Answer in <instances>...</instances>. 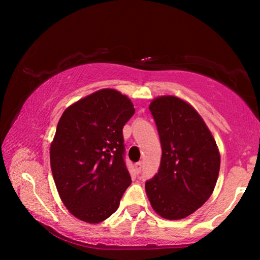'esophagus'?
<instances>
[{
    "label": "esophagus",
    "mask_w": 260,
    "mask_h": 260,
    "mask_svg": "<svg viewBox=\"0 0 260 260\" xmlns=\"http://www.w3.org/2000/svg\"><path fill=\"white\" fill-rule=\"evenodd\" d=\"M142 169H143V164H142V161L136 162V164H135V170H136V172L140 173L141 171H142Z\"/></svg>",
    "instance_id": "34e87169"
}]
</instances>
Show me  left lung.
I'll return each instance as SVG.
<instances>
[{
	"label": "left lung",
	"instance_id": "1",
	"mask_svg": "<svg viewBox=\"0 0 260 260\" xmlns=\"http://www.w3.org/2000/svg\"><path fill=\"white\" fill-rule=\"evenodd\" d=\"M161 144L160 166L146 182L152 209L161 218L183 219L212 195L220 170L217 143L200 113L172 95L149 105Z\"/></svg>",
	"mask_w": 260,
	"mask_h": 260
}]
</instances>
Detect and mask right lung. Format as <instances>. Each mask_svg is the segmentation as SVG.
<instances>
[{
    "mask_svg": "<svg viewBox=\"0 0 260 260\" xmlns=\"http://www.w3.org/2000/svg\"><path fill=\"white\" fill-rule=\"evenodd\" d=\"M134 112L126 95L105 88L61 114L50 146L51 172L63 204L82 221L108 219L132 183L122 128Z\"/></svg>",
    "mask_w": 260,
    "mask_h": 260,
    "instance_id": "right-lung-1",
    "label": "right lung"
}]
</instances>
